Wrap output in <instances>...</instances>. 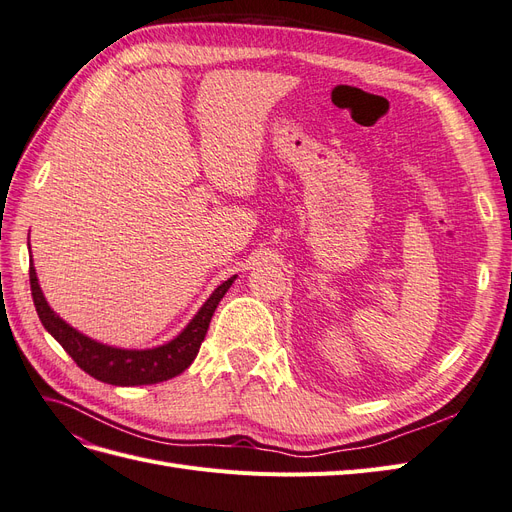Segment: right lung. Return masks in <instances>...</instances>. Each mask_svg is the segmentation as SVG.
Returning <instances> with one entry per match:
<instances>
[{
	"mask_svg": "<svg viewBox=\"0 0 512 512\" xmlns=\"http://www.w3.org/2000/svg\"><path fill=\"white\" fill-rule=\"evenodd\" d=\"M232 282H235V277H230V280L213 290L207 303L200 307V312L173 342L151 350H121L98 344L61 320L49 307V303H46L38 284L36 269L29 262V286H32L34 305L44 329L57 339L61 348L72 356V361L83 371H87L91 378L115 386L156 384L175 378L181 371L188 369L207 335L215 307H218Z\"/></svg>",
	"mask_w": 512,
	"mask_h": 512,
	"instance_id": "1",
	"label": "right lung"
}]
</instances>
